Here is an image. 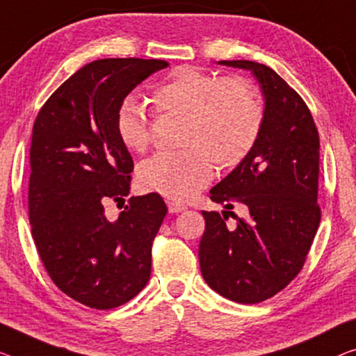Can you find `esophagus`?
<instances>
[{"instance_id":"34e87169","label":"esophagus","mask_w":356,"mask_h":356,"mask_svg":"<svg viewBox=\"0 0 356 356\" xmlns=\"http://www.w3.org/2000/svg\"><path fill=\"white\" fill-rule=\"evenodd\" d=\"M166 203H168V209L171 214H177V212H182L187 209L185 208V204H182L180 201H176V200H168Z\"/></svg>"}]
</instances>
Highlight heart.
<instances>
[{"mask_svg":"<svg viewBox=\"0 0 356 356\" xmlns=\"http://www.w3.org/2000/svg\"><path fill=\"white\" fill-rule=\"evenodd\" d=\"M158 113L182 118L176 153H158L142 161L137 179L142 188L171 200L192 196L209 182L212 164L227 171L240 164L256 145L264 108L256 89L241 76L219 78L192 67H179L155 88ZM121 144L134 153L150 145V120L134 97H126L115 115Z\"/></svg>","mask_w":356,"mask_h":356,"instance_id":"obj_1","label":"heart"}]
</instances>
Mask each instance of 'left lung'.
I'll use <instances>...</instances> for the list:
<instances>
[{"mask_svg":"<svg viewBox=\"0 0 356 356\" xmlns=\"http://www.w3.org/2000/svg\"><path fill=\"white\" fill-rule=\"evenodd\" d=\"M257 79L264 123L256 145L211 188V200L245 219L227 229L225 212L201 211V275L211 289L238 304H259L284 289L304 267L321 219L318 198L320 137L304 100L272 68L252 60H220ZM232 215L233 212H231Z\"/></svg>","mask_w":356,"mask_h":356,"instance_id":"8db88e82","label":"left lung"}]
</instances>
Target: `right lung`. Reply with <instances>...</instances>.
<instances>
[{"label":"right lung","instance_id":"obj_1","mask_svg":"<svg viewBox=\"0 0 356 356\" xmlns=\"http://www.w3.org/2000/svg\"><path fill=\"white\" fill-rule=\"evenodd\" d=\"M168 65L134 57L94 60L68 78L35 120L31 235L57 288L91 309L123 305L150 280L152 243L168 212L163 198L132 196L115 220L104 203L124 201L134 169L115 131L118 105Z\"/></svg>","mask_w":356,"mask_h":356}]
</instances>
